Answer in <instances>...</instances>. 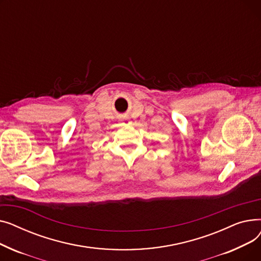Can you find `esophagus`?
<instances>
[{"instance_id":"1","label":"esophagus","mask_w":261,"mask_h":261,"mask_svg":"<svg viewBox=\"0 0 261 261\" xmlns=\"http://www.w3.org/2000/svg\"><path fill=\"white\" fill-rule=\"evenodd\" d=\"M119 122L121 123L122 126H125V125H129L130 120H129L128 118H120V119H119Z\"/></svg>"}]
</instances>
